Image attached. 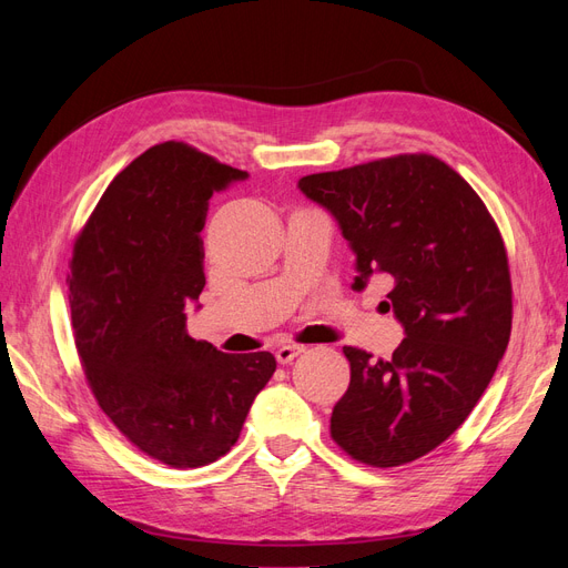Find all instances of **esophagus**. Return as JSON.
Masks as SVG:
<instances>
[{
  "instance_id": "34e87169",
  "label": "esophagus",
  "mask_w": 568,
  "mask_h": 568,
  "mask_svg": "<svg viewBox=\"0 0 568 568\" xmlns=\"http://www.w3.org/2000/svg\"><path fill=\"white\" fill-rule=\"evenodd\" d=\"M303 351H305V346H296V343H294V346H282V348H277V353H274V355H277V363H280V365H288L291 359L298 357Z\"/></svg>"
}]
</instances>
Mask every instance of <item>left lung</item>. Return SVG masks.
I'll list each match as a JSON object with an SVG mask.
<instances>
[{"mask_svg": "<svg viewBox=\"0 0 568 568\" xmlns=\"http://www.w3.org/2000/svg\"><path fill=\"white\" fill-rule=\"evenodd\" d=\"M355 253V291L379 274L405 338L386 359L346 346L351 384L332 438L353 459L400 467L448 440L488 388L511 332L500 230L450 165L428 153L298 180Z\"/></svg>", "mask_w": 568, "mask_h": 568, "instance_id": "8db88e82", "label": "left lung"}]
</instances>
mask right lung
I'll list each match as a JSON object with an SVG mask.
<instances>
[{
    "label": "right lung",
    "mask_w": 568,
    "mask_h": 568,
    "mask_svg": "<svg viewBox=\"0 0 568 568\" xmlns=\"http://www.w3.org/2000/svg\"><path fill=\"white\" fill-rule=\"evenodd\" d=\"M248 175L182 142L151 146L115 175L80 232L71 274L75 348L99 407L136 448L175 469L230 453L272 353L227 355L186 334L205 286V211Z\"/></svg>",
    "instance_id": "add662e5"
}]
</instances>
